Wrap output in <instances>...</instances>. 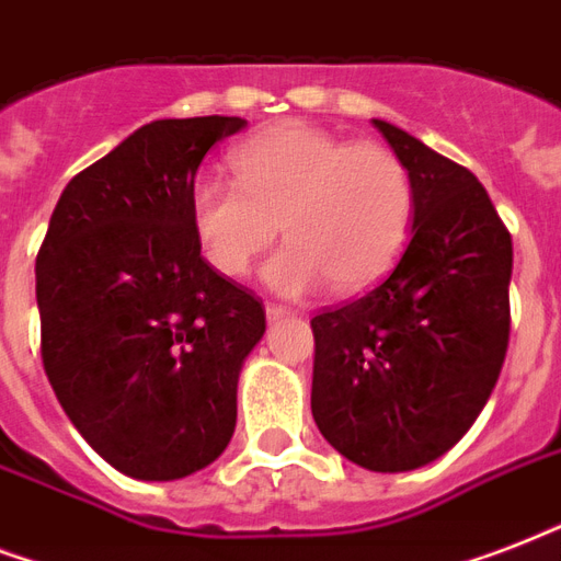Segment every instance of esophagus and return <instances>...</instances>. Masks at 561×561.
Wrapping results in <instances>:
<instances>
[{"instance_id": "1", "label": "esophagus", "mask_w": 561, "mask_h": 561, "mask_svg": "<svg viewBox=\"0 0 561 561\" xmlns=\"http://www.w3.org/2000/svg\"><path fill=\"white\" fill-rule=\"evenodd\" d=\"M289 316H293V310H286V307H280V304H266V319L268 321L289 319Z\"/></svg>"}]
</instances>
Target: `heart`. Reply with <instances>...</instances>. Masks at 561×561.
I'll use <instances>...</instances> for the list:
<instances>
[{
  "label": "heart",
  "instance_id": "1",
  "mask_svg": "<svg viewBox=\"0 0 561 561\" xmlns=\"http://www.w3.org/2000/svg\"><path fill=\"white\" fill-rule=\"evenodd\" d=\"M233 181L198 178L186 198L190 228L221 277H245L275 242L263 268L277 295H359L407 249L415 184L401 154L380 142H351L307 123H284L231 151Z\"/></svg>",
  "mask_w": 561,
  "mask_h": 561
}]
</instances>
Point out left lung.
Returning a JSON list of instances; mask_svg holds the SVG:
<instances>
[{
    "label": "left lung",
    "instance_id": "left-lung-1",
    "mask_svg": "<svg viewBox=\"0 0 561 561\" xmlns=\"http://www.w3.org/2000/svg\"><path fill=\"white\" fill-rule=\"evenodd\" d=\"M410 167V245L375 289L310 321L312 419L380 474L438 459L483 412L510 345L512 237L466 167L375 119Z\"/></svg>",
    "mask_w": 561,
    "mask_h": 561
}]
</instances>
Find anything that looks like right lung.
Returning <instances> with one entry per match:
<instances>
[{
	"instance_id": "add662e5",
	"label": "right lung",
	"mask_w": 561,
	"mask_h": 561,
	"mask_svg": "<svg viewBox=\"0 0 561 561\" xmlns=\"http://www.w3.org/2000/svg\"><path fill=\"white\" fill-rule=\"evenodd\" d=\"M240 116L158 119L78 172L37 254L43 368L95 454L134 480L221 457L260 298L202 257L186 198Z\"/></svg>"
}]
</instances>
